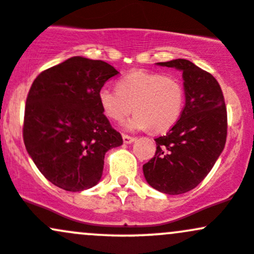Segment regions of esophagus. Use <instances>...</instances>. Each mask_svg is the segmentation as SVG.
<instances>
[{"mask_svg":"<svg viewBox=\"0 0 254 254\" xmlns=\"http://www.w3.org/2000/svg\"><path fill=\"white\" fill-rule=\"evenodd\" d=\"M122 139H124V143H125V144H130V143L134 142L135 138H134V137H130V135L124 134V135H122Z\"/></svg>","mask_w":254,"mask_h":254,"instance_id":"1","label":"esophagus"}]
</instances>
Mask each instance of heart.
Returning <instances> with one entry per match:
<instances>
[{
    "label": "heart",
    "mask_w": 254,
    "mask_h": 254,
    "mask_svg": "<svg viewBox=\"0 0 254 254\" xmlns=\"http://www.w3.org/2000/svg\"><path fill=\"white\" fill-rule=\"evenodd\" d=\"M105 116L122 122L134 110L127 122L129 130L150 129L163 133L176 125L185 106V88L174 75L133 70L121 77L117 89L103 87L98 94Z\"/></svg>",
    "instance_id": "obj_1"
}]
</instances>
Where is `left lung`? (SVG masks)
Masks as SVG:
<instances>
[{"label": "left lung", "instance_id": "left-lung-1", "mask_svg": "<svg viewBox=\"0 0 254 254\" xmlns=\"http://www.w3.org/2000/svg\"><path fill=\"white\" fill-rule=\"evenodd\" d=\"M156 64L181 70L186 105L176 125L155 138V155L143 165V172L159 192L182 194L205 179L224 150L226 106L218 80L206 70L184 59Z\"/></svg>", "mask_w": 254, "mask_h": 254}]
</instances>
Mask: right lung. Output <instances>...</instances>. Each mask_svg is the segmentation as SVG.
<instances>
[{
    "mask_svg": "<svg viewBox=\"0 0 254 254\" xmlns=\"http://www.w3.org/2000/svg\"><path fill=\"white\" fill-rule=\"evenodd\" d=\"M117 70L100 60L74 56L41 72L31 84L23 139L39 171L69 192L100 181L109 149L122 144L99 104V90Z\"/></svg>",
    "mask_w": 254,
    "mask_h": 254,
    "instance_id": "obj_1",
    "label": "right lung"
}]
</instances>
